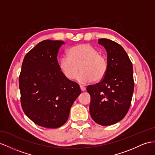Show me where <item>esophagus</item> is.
I'll return each instance as SVG.
<instances>
[{"label": "esophagus", "instance_id": "1", "mask_svg": "<svg viewBox=\"0 0 155 155\" xmlns=\"http://www.w3.org/2000/svg\"><path fill=\"white\" fill-rule=\"evenodd\" d=\"M80 88H81V90L82 92H84V91H85V90H86V88H85V87H84V86H82V85H81V86H80Z\"/></svg>", "mask_w": 155, "mask_h": 155}]
</instances>
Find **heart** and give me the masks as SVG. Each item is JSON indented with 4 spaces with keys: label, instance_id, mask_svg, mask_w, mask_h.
Instances as JSON below:
<instances>
[{
    "label": "heart",
    "instance_id": "b5f03b06",
    "mask_svg": "<svg viewBox=\"0 0 155 155\" xmlns=\"http://www.w3.org/2000/svg\"><path fill=\"white\" fill-rule=\"evenodd\" d=\"M59 67L64 77L72 81L77 74V81L84 84L92 82H100L107 73L108 63L106 58L99 51L88 44L75 46L69 51L68 56H62L59 62Z\"/></svg>",
    "mask_w": 155,
    "mask_h": 155
}]
</instances>
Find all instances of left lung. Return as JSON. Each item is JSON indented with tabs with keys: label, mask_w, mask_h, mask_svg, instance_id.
I'll return each instance as SVG.
<instances>
[{
	"label": "left lung",
	"mask_w": 155,
	"mask_h": 155,
	"mask_svg": "<svg viewBox=\"0 0 155 155\" xmlns=\"http://www.w3.org/2000/svg\"><path fill=\"white\" fill-rule=\"evenodd\" d=\"M107 54L108 70L101 82L87 87L91 96L90 113L98 124L109 126L128 113L134 89L133 66L124 48L107 38L99 39Z\"/></svg>",
	"instance_id": "8db88e82"
}]
</instances>
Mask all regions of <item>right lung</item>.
Masks as SVG:
<instances>
[{"instance_id": "right-lung-1", "label": "right lung", "mask_w": 155, "mask_h": 155, "mask_svg": "<svg viewBox=\"0 0 155 155\" xmlns=\"http://www.w3.org/2000/svg\"><path fill=\"white\" fill-rule=\"evenodd\" d=\"M62 41L45 40L27 53L19 78L21 104L35 124L57 128L68 119L71 106L81 94L77 83L67 79L57 55Z\"/></svg>"}]
</instances>
